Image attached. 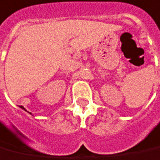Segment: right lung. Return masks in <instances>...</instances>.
<instances>
[{
    "instance_id": "add662e5",
    "label": "right lung",
    "mask_w": 160,
    "mask_h": 160,
    "mask_svg": "<svg viewBox=\"0 0 160 160\" xmlns=\"http://www.w3.org/2000/svg\"><path fill=\"white\" fill-rule=\"evenodd\" d=\"M20 107L22 108H23V109H24V110H25V108H23V106H20ZM25 111H26V110H25Z\"/></svg>"
}]
</instances>
